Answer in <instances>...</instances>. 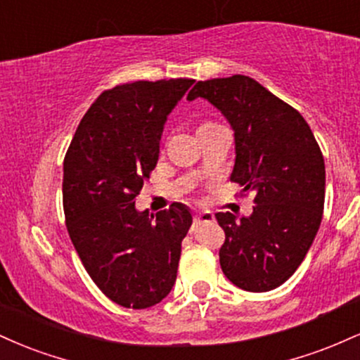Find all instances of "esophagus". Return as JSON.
<instances>
[{"label": "esophagus", "mask_w": 360, "mask_h": 360, "mask_svg": "<svg viewBox=\"0 0 360 360\" xmlns=\"http://www.w3.org/2000/svg\"><path fill=\"white\" fill-rule=\"evenodd\" d=\"M214 221V214L212 212H196L194 213V225H201V223Z\"/></svg>", "instance_id": "esophagus-1"}]
</instances>
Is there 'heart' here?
<instances>
[{"instance_id": "heart-1", "label": "heart", "mask_w": 360, "mask_h": 360, "mask_svg": "<svg viewBox=\"0 0 360 360\" xmlns=\"http://www.w3.org/2000/svg\"><path fill=\"white\" fill-rule=\"evenodd\" d=\"M205 125H210V123H205ZM205 125H201V127H205Z\"/></svg>"}]
</instances>
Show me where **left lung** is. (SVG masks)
I'll use <instances>...</instances> for the list:
<instances>
[{"instance_id":"8db88e82","label":"left lung","mask_w":360,"mask_h":360,"mask_svg":"<svg viewBox=\"0 0 360 360\" xmlns=\"http://www.w3.org/2000/svg\"><path fill=\"white\" fill-rule=\"evenodd\" d=\"M203 98L230 123L235 166L230 179L255 193L250 217L217 213L225 232L223 274L252 292L271 291L295 274L320 229L325 162L300 111L249 76L198 81Z\"/></svg>"}]
</instances>
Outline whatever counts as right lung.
Returning a JSON list of instances; mask_svg holds the SVG:
<instances>
[{
  "label": "right lung",
  "mask_w": 360,
  "mask_h": 360,
  "mask_svg": "<svg viewBox=\"0 0 360 360\" xmlns=\"http://www.w3.org/2000/svg\"><path fill=\"white\" fill-rule=\"evenodd\" d=\"M194 79L135 81L105 91L82 117L64 159L62 200L74 249L111 301L143 309L176 283L189 208L139 212L135 196L159 160L169 113Z\"/></svg>",
  "instance_id": "1"
}]
</instances>
